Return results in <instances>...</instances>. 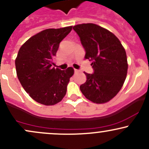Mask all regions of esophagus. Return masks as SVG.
<instances>
[{
  "label": "esophagus",
  "instance_id": "34e87169",
  "mask_svg": "<svg viewBox=\"0 0 149 149\" xmlns=\"http://www.w3.org/2000/svg\"><path fill=\"white\" fill-rule=\"evenodd\" d=\"M74 72L75 73H78V72H79V71H78V69H74Z\"/></svg>",
  "mask_w": 149,
  "mask_h": 149
}]
</instances>
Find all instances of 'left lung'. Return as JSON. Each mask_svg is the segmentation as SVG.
<instances>
[{"label": "left lung", "instance_id": "obj_1", "mask_svg": "<svg viewBox=\"0 0 149 149\" xmlns=\"http://www.w3.org/2000/svg\"><path fill=\"white\" fill-rule=\"evenodd\" d=\"M85 51V59L92 61L93 73L84 72L86 82L80 86L84 96L94 103L104 104L118 93L127 72L125 50L117 37L95 24L73 27Z\"/></svg>", "mask_w": 149, "mask_h": 149}]
</instances>
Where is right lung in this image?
Wrapping results in <instances>:
<instances>
[{"instance_id":"1","label":"right lung","mask_w":149,"mask_h":149,"mask_svg":"<svg viewBox=\"0 0 149 149\" xmlns=\"http://www.w3.org/2000/svg\"><path fill=\"white\" fill-rule=\"evenodd\" d=\"M72 26L48 29L31 37L22 45L15 59L17 75L25 91L33 100L46 106L61 102L66 93L72 67H53L59 43Z\"/></svg>"}]
</instances>
